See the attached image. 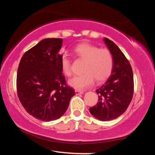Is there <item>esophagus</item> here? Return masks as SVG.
Returning <instances> with one entry per match:
<instances>
[{
	"label": "esophagus",
	"mask_w": 155,
	"mask_h": 155,
	"mask_svg": "<svg viewBox=\"0 0 155 155\" xmlns=\"http://www.w3.org/2000/svg\"><path fill=\"white\" fill-rule=\"evenodd\" d=\"M75 94H77V95H78V94H83V91H80V90H75Z\"/></svg>",
	"instance_id": "obj_1"
}]
</instances>
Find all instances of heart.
I'll list each match as a JSON object with an SVG mask.
<instances>
[{
	"mask_svg": "<svg viewBox=\"0 0 155 155\" xmlns=\"http://www.w3.org/2000/svg\"><path fill=\"white\" fill-rule=\"evenodd\" d=\"M73 53L78 59L85 60L82 71L83 73L76 75L68 81L72 87L83 90L94 83L105 81L111 74L114 69V57L109 49L99 48L94 44L81 43L73 49ZM60 66L63 74L70 77L72 74L71 60L66 54L60 58Z\"/></svg>",
	"mask_w": 155,
	"mask_h": 155,
	"instance_id": "obj_1",
	"label": "heart"
}]
</instances>
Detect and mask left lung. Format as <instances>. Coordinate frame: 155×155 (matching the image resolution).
Here are the masks:
<instances>
[{
    "label": "left lung",
    "instance_id": "8db88e82",
    "mask_svg": "<svg viewBox=\"0 0 155 155\" xmlns=\"http://www.w3.org/2000/svg\"><path fill=\"white\" fill-rule=\"evenodd\" d=\"M104 41L114 57V69L105 83L96 90L98 102L90 111L97 119L108 121L118 117L127 109L133 98L134 81L132 68L121 50L109 39Z\"/></svg>",
    "mask_w": 155,
    "mask_h": 155
}]
</instances>
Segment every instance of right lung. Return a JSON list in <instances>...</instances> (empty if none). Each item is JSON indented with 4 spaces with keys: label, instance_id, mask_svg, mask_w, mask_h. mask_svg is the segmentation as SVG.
Masks as SVG:
<instances>
[{
    "label": "right lung",
    "instance_id": "add662e5",
    "mask_svg": "<svg viewBox=\"0 0 155 155\" xmlns=\"http://www.w3.org/2000/svg\"><path fill=\"white\" fill-rule=\"evenodd\" d=\"M62 43L61 38L40 41L23 54L18 68V98L27 113L42 121L62 116L75 95L60 66Z\"/></svg>",
    "mask_w": 155,
    "mask_h": 155
}]
</instances>
